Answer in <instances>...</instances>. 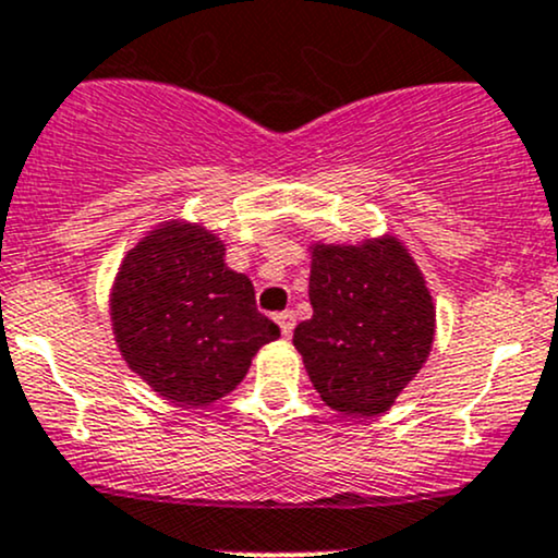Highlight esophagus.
<instances>
[{
  "mask_svg": "<svg viewBox=\"0 0 558 558\" xmlns=\"http://www.w3.org/2000/svg\"><path fill=\"white\" fill-rule=\"evenodd\" d=\"M275 320H278V326H280V330H283V336L293 333V326H296V315H293L291 310L278 312V315H275Z\"/></svg>",
  "mask_w": 558,
  "mask_h": 558,
  "instance_id": "34e87169",
  "label": "esophagus"
}]
</instances>
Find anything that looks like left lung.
<instances>
[{
    "mask_svg": "<svg viewBox=\"0 0 558 558\" xmlns=\"http://www.w3.org/2000/svg\"><path fill=\"white\" fill-rule=\"evenodd\" d=\"M312 317L293 330L310 381L341 413L376 415L426 363L434 304L424 275L395 238L315 246Z\"/></svg>",
    "mask_w": 558,
    "mask_h": 558,
    "instance_id": "left-lung-1",
    "label": "left lung"
}]
</instances>
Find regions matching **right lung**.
<instances>
[{"mask_svg":"<svg viewBox=\"0 0 558 558\" xmlns=\"http://www.w3.org/2000/svg\"><path fill=\"white\" fill-rule=\"evenodd\" d=\"M110 315L130 368L182 405L228 395L256 349L280 336L256 310L251 280L225 265L222 243L182 222H167L126 254Z\"/></svg>","mask_w":558,"mask_h":558,"instance_id":"add662e5","label":"right lung"}]
</instances>
